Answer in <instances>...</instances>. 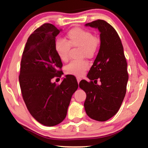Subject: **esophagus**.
<instances>
[{
  "label": "esophagus",
  "instance_id": "obj_1",
  "mask_svg": "<svg viewBox=\"0 0 148 148\" xmlns=\"http://www.w3.org/2000/svg\"><path fill=\"white\" fill-rule=\"evenodd\" d=\"M76 79H77V83L79 84V82L81 81V79H82L80 78L79 77H76Z\"/></svg>",
  "mask_w": 148,
  "mask_h": 148
}]
</instances>
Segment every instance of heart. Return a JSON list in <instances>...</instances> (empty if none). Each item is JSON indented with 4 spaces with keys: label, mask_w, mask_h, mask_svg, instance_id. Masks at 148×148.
Listing matches in <instances>:
<instances>
[{
    "label": "heart",
    "mask_w": 148,
    "mask_h": 148,
    "mask_svg": "<svg viewBox=\"0 0 148 148\" xmlns=\"http://www.w3.org/2000/svg\"><path fill=\"white\" fill-rule=\"evenodd\" d=\"M66 36L68 41L58 38L55 42V49L62 61H68L71 46L79 47L82 57L91 59L95 56L101 42L98 37L93 36L91 31L76 27L70 30ZM88 68L89 64L86 61H72L65 67V72L67 74L82 76Z\"/></svg>",
    "instance_id": "heart-1"
}]
</instances>
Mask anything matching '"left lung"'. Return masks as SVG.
<instances>
[{"label": "left lung", "instance_id": "left-lung-1", "mask_svg": "<svg viewBox=\"0 0 148 148\" xmlns=\"http://www.w3.org/2000/svg\"><path fill=\"white\" fill-rule=\"evenodd\" d=\"M85 25L98 29L101 46L87 76L91 81L82 79L79 86L86 93L84 108L87 116L105 121L117 114L126 94L127 63L121 39L111 25L98 19Z\"/></svg>", "mask_w": 148, "mask_h": 148}]
</instances>
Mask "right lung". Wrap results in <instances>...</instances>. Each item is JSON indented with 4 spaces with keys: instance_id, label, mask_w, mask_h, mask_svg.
Returning a JSON list of instances; mask_svg holds the SVG:
<instances>
[{
    "instance_id": "1",
    "label": "right lung",
    "mask_w": 148,
    "mask_h": 148,
    "mask_svg": "<svg viewBox=\"0 0 148 148\" xmlns=\"http://www.w3.org/2000/svg\"><path fill=\"white\" fill-rule=\"evenodd\" d=\"M61 31L51 23L36 29L27 40L21 61L19 81L25 103L31 116L47 127L64 119L78 87L72 75H66L60 85L51 82L61 72V60L55 49L56 37Z\"/></svg>"
}]
</instances>
